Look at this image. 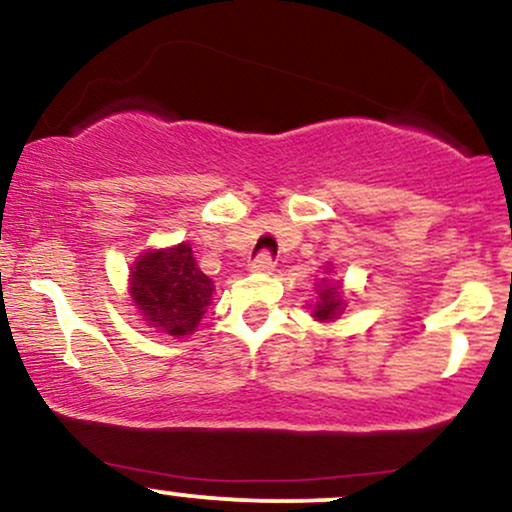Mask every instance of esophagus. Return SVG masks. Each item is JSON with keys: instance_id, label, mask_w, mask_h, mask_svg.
<instances>
[{"instance_id": "esophagus-1", "label": "esophagus", "mask_w": 512, "mask_h": 512, "mask_svg": "<svg viewBox=\"0 0 512 512\" xmlns=\"http://www.w3.org/2000/svg\"><path fill=\"white\" fill-rule=\"evenodd\" d=\"M250 272H255V274H272L274 272V260L267 255V252H262V255H257L255 260L250 262Z\"/></svg>"}]
</instances>
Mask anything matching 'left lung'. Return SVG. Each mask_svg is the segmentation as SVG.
<instances>
[{"mask_svg": "<svg viewBox=\"0 0 512 512\" xmlns=\"http://www.w3.org/2000/svg\"><path fill=\"white\" fill-rule=\"evenodd\" d=\"M332 264H327L325 274L332 272ZM346 310V296H344V286L339 279H320L317 281V298L313 305V315L317 322H337L339 317L344 315Z\"/></svg>", "mask_w": 512, "mask_h": 512, "instance_id": "obj_1", "label": "left lung"}]
</instances>
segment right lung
<instances>
[{
  "label": "right lung",
  "instance_id": "obj_1",
  "mask_svg": "<svg viewBox=\"0 0 512 512\" xmlns=\"http://www.w3.org/2000/svg\"><path fill=\"white\" fill-rule=\"evenodd\" d=\"M129 301L154 332L182 339L197 330L214 281L197 267L190 243L149 248L129 267Z\"/></svg>",
  "mask_w": 512,
  "mask_h": 512
}]
</instances>
